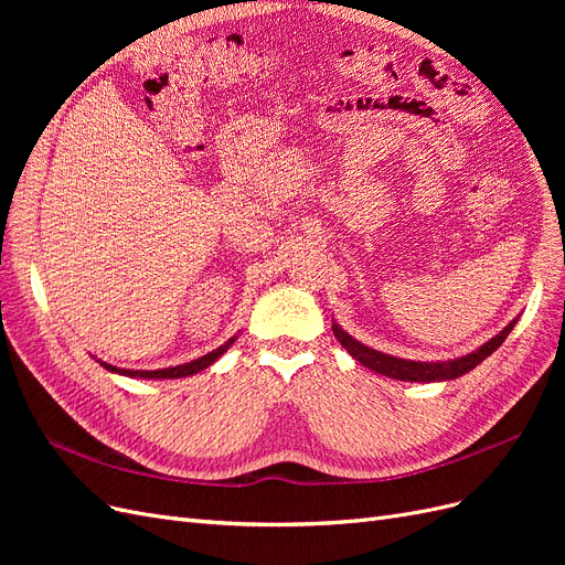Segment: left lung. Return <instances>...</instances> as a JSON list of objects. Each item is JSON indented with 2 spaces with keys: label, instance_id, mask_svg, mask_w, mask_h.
<instances>
[{
  "label": "left lung",
  "instance_id": "1",
  "mask_svg": "<svg viewBox=\"0 0 565 565\" xmlns=\"http://www.w3.org/2000/svg\"><path fill=\"white\" fill-rule=\"evenodd\" d=\"M514 324H516V320H511L500 334H494L490 341H486L481 349L471 351L469 355H461V358H455V361H443V363L440 361L438 363L405 361V358L374 351V349L361 344L358 339H353L349 332L341 330L337 322H332V332L339 339V344L344 347L358 363L384 374V377L401 380V382H446V380H457V377H461V374L473 370L478 363H483L492 351H498L502 347V341L509 337L511 330H514Z\"/></svg>",
  "mask_w": 565,
  "mask_h": 565
}]
</instances>
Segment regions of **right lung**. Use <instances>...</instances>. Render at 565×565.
Masks as SVG:
<instances>
[{"mask_svg": "<svg viewBox=\"0 0 565 565\" xmlns=\"http://www.w3.org/2000/svg\"><path fill=\"white\" fill-rule=\"evenodd\" d=\"M233 341H235V337L228 339L226 344H221L218 349L210 351L207 355L195 358V361H191V363H183V365H177V367H164V370H119V367H115V365H110V363H104V361H98V363L104 365L106 370H110V372L125 374V377H141V380H179V377H188V374H195V372H200V370H207L212 363H216L218 358L228 351V347L233 344Z\"/></svg>", "mask_w": 565, "mask_h": 565, "instance_id": "obj_1", "label": "right lung"}]
</instances>
